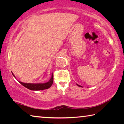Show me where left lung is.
<instances>
[{
    "mask_svg": "<svg viewBox=\"0 0 124 124\" xmlns=\"http://www.w3.org/2000/svg\"><path fill=\"white\" fill-rule=\"evenodd\" d=\"M77 85H78V86H79V87H82V86H80V85H78V84H77Z\"/></svg>",
    "mask_w": 124,
    "mask_h": 124,
    "instance_id": "obj_1",
    "label": "left lung"
}]
</instances>
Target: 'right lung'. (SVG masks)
I'll list each match as a JSON object with an SVG mask.
<instances>
[{
	"label": "right lung",
	"instance_id": "obj_1",
	"mask_svg": "<svg viewBox=\"0 0 124 124\" xmlns=\"http://www.w3.org/2000/svg\"><path fill=\"white\" fill-rule=\"evenodd\" d=\"M13 76L15 78V75H14L13 73H12ZM54 81V75L53 74H52V76L51 79H50L49 81H47V83H36V84H33V83H24L21 82L19 81V83L21 84L22 85L25 87L31 90H33V91H38V90H43L45 89H49L51 86V85L53 84Z\"/></svg>",
	"mask_w": 124,
	"mask_h": 124
}]
</instances>
